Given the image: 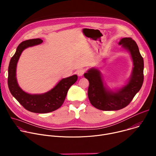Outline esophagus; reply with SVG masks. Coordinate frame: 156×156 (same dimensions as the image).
Segmentation results:
<instances>
[{
    "mask_svg": "<svg viewBox=\"0 0 156 156\" xmlns=\"http://www.w3.org/2000/svg\"><path fill=\"white\" fill-rule=\"evenodd\" d=\"M84 72H85V70H84V69H80V70H78L76 72V73H77V75H78V76H83V74L84 73Z\"/></svg>",
    "mask_w": 156,
    "mask_h": 156,
    "instance_id": "34e87169",
    "label": "esophagus"
}]
</instances>
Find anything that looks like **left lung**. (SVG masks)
<instances>
[{
  "label": "left lung",
  "mask_w": 156,
  "mask_h": 156,
  "mask_svg": "<svg viewBox=\"0 0 156 156\" xmlns=\"http://www.w3.org/2000/svg\"><path fill=\"white\" fill-rule=\"evenodd\" d=\"M119 44L129 52L133 64L130 78L122 87L110 90L104 83L101 72L89 69L84 76L90 83L87 96L91 104L102 110H118L127 106L140 90L144 80V60L136 42L131 37L120 39Z\"/></svg>",
  "instance_id": "8db88e82"
}]
</instances>
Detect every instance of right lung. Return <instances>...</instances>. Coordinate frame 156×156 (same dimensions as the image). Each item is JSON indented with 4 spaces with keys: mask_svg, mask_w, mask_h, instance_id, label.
I'll use <instances>...</instances> for the list:
<instances>
[{
    "mask_svg": "<svg viewBox=\"0 0 156 156\" xmlns=\"http://www.w3.org/2000/svg\"><path fill=\"white\" fill-rule=\"evenodd\" d=\"M41 39H33L22 42L11 58L8 69V86L12 96L25 109L34 113L46 114L53 112L63 104L72 85L78 79L76 75L63 78L49 91L42 94H29L19 86L16 76V65L19 58L25 49L41 44Z\"/></svg>",
    "mask_w": 156,
    "mask_h": 156,
    "instance_id": "1",
    "label": "right lung"
}]
</instances>
